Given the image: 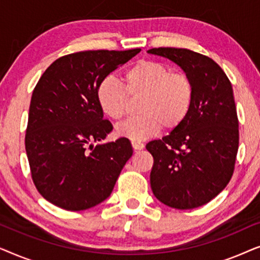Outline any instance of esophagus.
<instances>
[{"label":"esophagus","instance_id":"obj_1","mask_svg":"<svg viewBox=\"0 0 260 260\" xmlns=\"http://www.w3.org/2000/svg\"><path fill=\"white\" fill-rule=\"evenodd\" d=\"M131 145H133L134 150H141V149L144 148V144L138 141H131Z\"/></svg>","mask_w":260,"mask_h":260}]
</instances>
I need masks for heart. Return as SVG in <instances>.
<instances>
[{
	"label": "heart",
	"instance_id": "b5f03b06",
	"mask_svg": "<svg viewBox=\"0 0 260 260\" xmlns=\"http://www.w3.org/2000/svg\"><path fill=\"white\" fill-rule=\"evenodd\" d=\"M124 88L115 78L98 84L95 98L102 112L115 122L126 115L127 95H142L138 115L117 126L118 136L142 141L154 136L163 126L174 130L189 115L194 103V85L186 73L173 72L155 60H138L122 74Z\"/></svg>",
	"mask_w": 260,
	"mask_h": 260
}]
</instances>
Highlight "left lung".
I'll list each match as a JSON object with an SVG mask.
<instances>
[{
	"label": "left lung",
	"mask_w": 260,
	"mask_h": 260,
	"mask_svg": "<svg viewBox=\"0 0 260 260\" xmlns=\"http://www.w3.org/2000/svg\"><path fill=\"white\" fill-rule=\"evenodd\" d=\"M177 63L194 85V103L186 120L162 140L149 142L154 157L152 193L162 204L191 209L214 199L233 175L239 122L231 81L208 56L186 48L148 51Z\"/></svg>",
	"instance_id": "1"
}]
</instances>
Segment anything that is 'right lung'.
Wrapping results in <instances>:
<instances>
[{"label":"right lung","instance_id":"right-lung-1","mask_svg":"<svg viewBox=\"0 0 260 260\" xmlns=\"http://www.w3.org/2000/svg\"><path fill=\"white\" fill-rule=\"evenodd\" d=\"M140 52L72 53L56 59L39 79L24 144L33 182L51 204L84 211L111 194L133 147L125 137L93 145L113 129L103 119L95 91L106 76Z\"/></svg>","mask_w":260,"mask_h":260}]
</instances>
